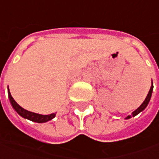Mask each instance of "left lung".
Segmentation results:
<instances>
[{
    "label": "left lung",
    "instance_id": "1",
    "mask_svg": "<svg viewBox=\"0 0 159 159\" xmlns=\"http://www.w3.org/2000/svg\"><path fill=\"white\" fill-rule=\"evenodd\" d=\"M152 91H153V83L151 84V87H150V91H149V93H148V95H147V96H146V98H145V100L143 101V102L140 105V107H138L137 109H136L134 111H133V112H132V115H128V116L125 118V119H130V118H132V117L136 116V115H138L140 112H142L144 109L148 106V104H149V102H150V98H151Z\"/></svg>",
    "mask_w": 159,
    "mask_h": 159
}]
</instances>
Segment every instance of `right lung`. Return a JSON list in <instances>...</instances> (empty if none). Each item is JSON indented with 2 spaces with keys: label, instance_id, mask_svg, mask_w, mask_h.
Here are the masks:
<instances>
[{
  "label": "right lung",
  "instance_id": "right-lung-1",
  "mask_svg": "<svg viewBox=\"0 0 159 159\" xmlns=\"http://www.w3.org/2000/svg\"><path fill=\"white\" fill-rule=\"evenodd\" d=\"M8 95H9V101H10V103L13 107V109L24 119H29V120H32V121L37 122V123H45V122H48V121L51 120L56 117V113L48 114V115H42V114H38V113L32 112V111H29L27 110H25L19 104H17L16 102L13 99V97L10 95L9 87H8Z\"/></svg>",
  "mask_w": 159,
  "mask_h": 159
}]
</instances>
